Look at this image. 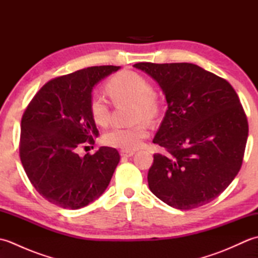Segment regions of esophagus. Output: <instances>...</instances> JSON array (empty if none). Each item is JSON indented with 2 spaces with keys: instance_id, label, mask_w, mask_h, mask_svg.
<instances>
[{
  "instance_id": "1",
  "label": "esophagus",
  "mask_w": 258,
  "mask_h": 258,
  "mask_svg": "<svg viewBox=\"0 0 258 258\" xmlns=\"http://www.w3.org/2000/svg\"><path fill=\"white\" fill-rule=\"evenodd\" d=\"M134 154H135V151H127V150L120 151V156H123V157H131Z\"/></svg>"
}]
</instances>
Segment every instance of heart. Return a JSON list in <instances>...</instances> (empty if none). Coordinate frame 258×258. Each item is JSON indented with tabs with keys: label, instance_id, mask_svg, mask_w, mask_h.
Wrapping results in <instances>:
<instances>
[{
	"label": "heart",
	"instance_id": "1",
	"mask_svg": "<svg viewBox=\"0 0 258 258\" xmlns=\"http://www.w3.org/2000/svg\"><path fill=\"white\" fill-rule=\"evenodd\" d=\"M106 90L114 101H130L136 105V119L150 118L157 108L156 96L153 87L143 75L133 71H124L109 80ZM91 114L98 125H106L109 120V104L106 97L94 93L91 98ZM147 136V128L144 124L131 127H114L104 136L107 145L123 150H135L141 146Z\"/></svg>",
	"mask_w": 258,
	"mask_h": 258
}]
</instances>
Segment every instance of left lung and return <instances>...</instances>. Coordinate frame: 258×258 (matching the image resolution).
Masks as SVG:
<instances>
[{"mask_svg": "<svg viewBox=\"0 0 258 258\" xmlns=\"http://www.w3.org/2000/svg\"><path fill=\"white\" fill-rule=\"evenodd\" d=\"M165 95L167 111L153 143L151 191L177 210H193L220 196L239 172L248 136L236 92L220 76L191 63H136Z\"/></svg>", "mask_w": 258, "mask_h": 258, "instance_id": "8db88e82", "label": "left lung"}]
</instances>
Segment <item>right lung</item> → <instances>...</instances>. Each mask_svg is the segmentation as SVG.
Wrapping results in <instances>:
<instances>
[{"label":"right lung","mask_w":258,"mask_h":258,"mask_svg":"<svg viewBox=\"0 0 258 258\" xmlns=\"http://www.w3.org/2000/svg\"><path fill=\"white\" fill-rule=\"evenodd\" d=\"M120 67L104 65L59 76L42 87L21 122L20 157L35 189L54 205L79 210L98 199L111 182L118 152L102 146L78 154L98 136L91 114L93 89Z\"/></svg>","instance_id":"1"}]
</instances>
